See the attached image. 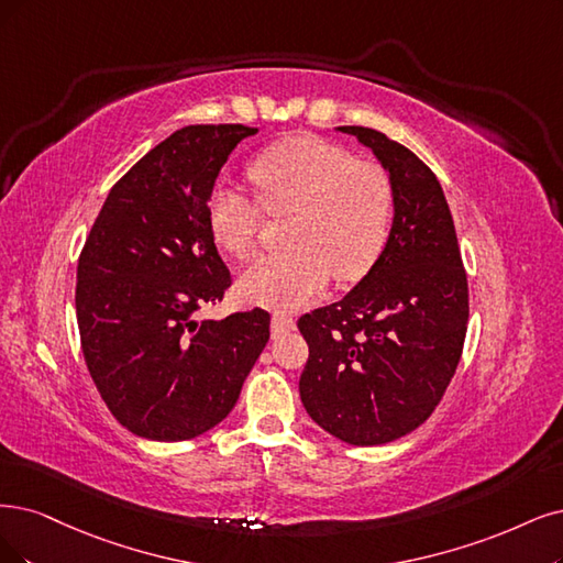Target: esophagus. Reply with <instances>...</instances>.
Instances as JSON below:
<instances>
[{"mask_svg": "<svg viewBox=\"0 0 563 563\" xmlns=\"http://www.w3.org/2000/svg\"><path fill=\"white\" fill-rule=\"evenodd\" d=\"M295 324H297L295 318L283 316V313H274V318H271V334H274V339L280 336V334H287V331L295 329Z\"/></svg>", "mask_w": 563, "mask_h": 563, "instance_id": "34e87169", "label": "esophagus"}]
</instances>
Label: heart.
<instances>
[{
	"label": "heart",
	"instance_id": "1",
	"mask_svg": "<svg viewBox=\"0 0 563 563\" xmlns=\"http://www.w3.org/2000/svg\"><path fill=\"white\" fill-rule=\"evenodd\" d=\"M264 211L295 216L287 227L289 253L260 257L239 278L253 303L299 308L336 283H357L376 266L394 220V183L378 162L320 136H292L247 164ZM229 187H216L206 224L216 243L236 260L255 253L264 213Z\"/></svg>",
	"mask_w": 563,
	"mask_h": 563
}]
</instances>
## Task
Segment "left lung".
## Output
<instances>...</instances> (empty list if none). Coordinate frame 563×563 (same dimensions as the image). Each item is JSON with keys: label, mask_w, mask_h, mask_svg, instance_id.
<instances>
[{"label": "left lung", "mask_w": 563, "mask_h": 563, "mask_svg": "<svg viewBox=\"0 0 563 563\" xmlns=\"http://www.w3.org/2000/svg\"><path fill=\"white\" fill-rule=\"evenodd\" d=\"M376 153L394 183V222L380 260L355 289L299 318L308 362L301 401L350 445H383L418 429L462 360L468 280L443 187L406 145L368 128H339Z\"/></svg>", "instance_id": "left-lung-1"}]
</instances>
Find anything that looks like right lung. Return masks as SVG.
Wrapping results in <instances>:
<instances>
[{
	"mask_svg": "<svg viewBox=\"0 0 563 563\" xmlns=\"http://www.w3.org/2000/svg\"><path fill=\"white\" fill-rule=\"evenodd\" d=\"M255 132L190 124L164 139L111 187L80 250L82 357L113 418L141 439L190 441L220 424L268 341L262 308L192 320L232 287L206 203Z\"/></svg>",
	"mask_w": 563,
	"mask_h": 563,
	"instance_id": "1",
	"label": "right lung"
}]
</instances>
